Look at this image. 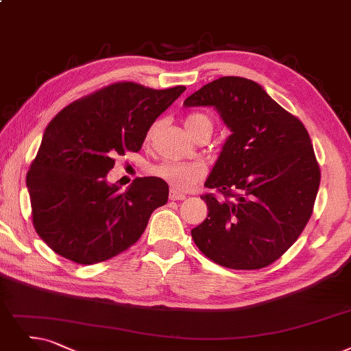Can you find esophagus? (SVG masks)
<instances>
[{
  "mask_svg": "<svg viewBox=\"0 0 351 351\" xmlns=\"http://www.w3.org/2000/svg\"><path fill=\"white\" fill-rule=\"evenodd\" d=\"M184 199H186V194L180 193V191L174 190V189L170 190V200H184Z\"/></svg>",
  "mask_w": 351,
  "mask_h": 351,
  "instance_id": "esophagus-1",
  "label": "esophagus"
}]
</instances>
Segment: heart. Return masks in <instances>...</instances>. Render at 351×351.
Segmentation results:
<instances>
[{
	"label": "heart",
	"instance_id": "obj_1",
	"mask_svg": "<svg viewBox=\"0 0 351 351\" xmlns=\"http://www.w3.org/2000/svg\"><path fill=\"white\" fill-rule=\"evenodd\" d=\"M186 128L195 136L200 132H208L212 135L213 122L204 114H190L186 121ZM158 130V123H154L148 131V138H151ZM151 173L167 181L174 190L186 191L191 189L197 181L203 177L204 168L199 162H177V161H165L151 168Z\"/></svg>",
	"mask_w": 351,
	"mask_h": 351
}]
</instances>
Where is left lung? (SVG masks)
<instances>
[{
  "label": "left lung",
  "mask_w": 351,
  "mask_h": 351,
  "mask_svg": "<svg viewBox=\"0 0 351 351\" xmlns=\"http://www.w3.org/2000/svg\"><path fill=\"white\" fill-rule=\"evenodd\" d=\"M184 108H213L230 130L204 186L207 219L194 243L232 269H261L298 239L313 213L319 168L302 122L259 83L224 76L190 95Z\"/></svg>",
  "instance_id": "left-lung-1"
}]
</instances>
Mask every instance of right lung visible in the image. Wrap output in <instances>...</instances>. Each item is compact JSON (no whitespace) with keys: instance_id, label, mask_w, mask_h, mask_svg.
Masks as SVG:
<instances>
[{"instance_id":"1","label":"right lung","mask_w":351,"mask_h":351,"mask_svg":"<svg viewBox=\"0 0 351 351\" xmlns=\"http://www.w3.org/2000/svg\"><path fill=\"white\" fill-rule=\"evenodd\" d=\"M184 90L115 83L51 119L27 173V189L34 229L56 254L92 265L141 237L151 213L168 200L167 183L138 177L122 191L106 176L118 154L141 149L151 125Z\"/></svg>"}]
</instances>
